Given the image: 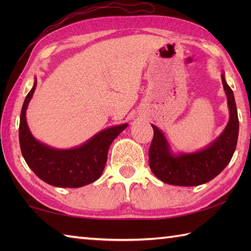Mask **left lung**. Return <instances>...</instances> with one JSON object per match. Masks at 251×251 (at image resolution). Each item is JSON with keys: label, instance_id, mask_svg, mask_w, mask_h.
<instances>
[{"label": "left lung", "instance_id": "1", "mask_svg": "<svg viewBox=\"0 0 251 251\" xmlns=\"http://www.w3.org/2000/svg\"><path fill=\"white\" fill-rule=\"evenodd\" d=\"M223 88L227 97L230 120L222 134L209 146L194 153H180L176 155L163 132L152 125L153 140L149 149V164L152 173L163 182L195 186L206 183L217 177L231 158L236 149L238 138V116L234 94L221 74Z\"/></svg>", "mask_w": 251, "mask_h": 251}]
</instances>
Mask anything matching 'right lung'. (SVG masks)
Here are the masks:
<instances>
[{
  "label": "right lung",
  "instance_id": "obj_1",
  "mask_svg": "<svg viewBox=\"0 0 251 251\" xmlns=\"http://www.w3.org/2000/svg\"><path fill=\"white\" fill-rule=\"evenodd\" d=\"M36 83L35 78L20 114L19 143L25 163L41 180L58 188H81L93 183L103 172L111 143L128 125L103 129L82 146L68 150L43 145L32 136L25 120V111Z\"/></svg>",
  "mask_w": 251,
  "mask_h": 251
}]
</instances>
